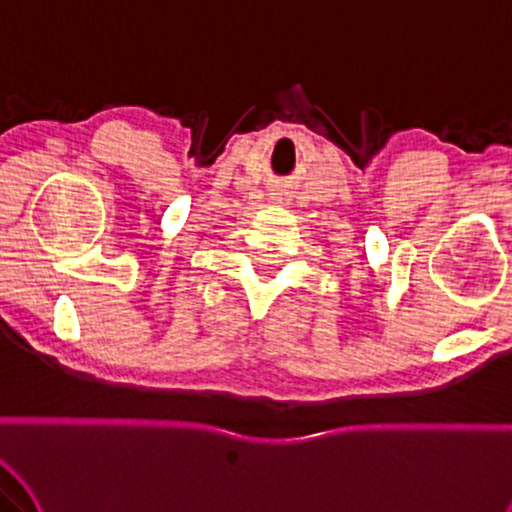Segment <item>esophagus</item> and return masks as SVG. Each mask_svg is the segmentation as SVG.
<instances>
[{
	"mask_svg": "<svg viewBox=\"0 0 512 512\" xmlns=\"http://www.w3.org/2000/svg\"><path fill=\"white\" fill-rule=\"evenodd\" d=\"M271 195H273V200H276L278 204H289V193H287V190L278 188L276 193H271Z\"/></svg>",
	"mask_w": 512,
	"mask_h": 512,
	"instance_id": "1",
	"label": "esophagus"
}]
</instances>
